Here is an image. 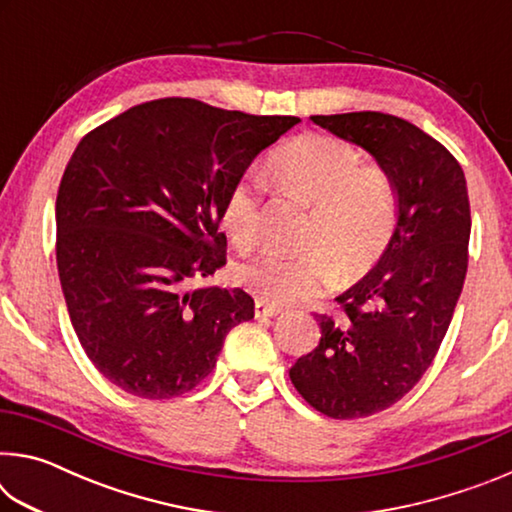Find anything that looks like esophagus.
I'll list each match as a JSON object with an SVG mask.
<instances>
[{"mask_svg":"<svg viewBox=\"0 0 512 512\" xmlns=\"http://www.w3.org/2000/svg\"><path fill=\"white\" fill-rule=\"evenodd\" d=\"M277 314H280V309H277V307L266 305V302H262V300L255 302V318L264 320V318H273Z\"/></svg>","mask_w":512,"mask_h":512,"instance_id":"esophagus-1","label":"esophagus"}]
</instances>
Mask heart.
Listing matches in <instances>:
<instances>
[{"instance_id": "obj_1", "label": "heart", "mask_w": 512, "mask_h": 512, "mask_svg": "<svg viewBox=\"0 0 512 512\" xmlns=\"http://www.w3.org/2000/svg\"><path fill=\"white\" fill-rule=\"evenodd\" d=\"M275 192L309 210L296 257L257 255L235 268V280L268 305H296L323 293L332 280L348 284L375 268L395 237L400 192L393 173L336 137L305 133L268 160ZM264 180L239 178L225 196L221 219L239 250L257 244Z\"/></svg>"}]
</instances>
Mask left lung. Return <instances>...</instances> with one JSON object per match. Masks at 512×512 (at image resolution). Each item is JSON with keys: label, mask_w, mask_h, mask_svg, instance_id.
Masks as SVG:
<instances>
[{"label": "left lung", "mask_w": 512, "mask_h": 512, "mask_svg": "<svg viewBox=\"0 0 512 512\" xmlns=\"http://www.w3.org/2000/svg\"><path fill=\"white\" fill-rule=\"evenodd\" d=\"M311 121L375 155L400 192L386 255L336 298L341 316L316 314L320 341L289 370L309 406L357 420L400 402L436 357L467 273L470 198L461 164L411 121L372 110Z\"/></svg>", "instance_id": "obj_1"}]
</instances>
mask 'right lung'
<instances>
[{"label": "right lung", "instance_id": "obj_1", "mask_svg": "<svg viewBox=\"0 0 512 512\" xmlns=\"http://www.w3.org/2000/svg\"><path fill=\"white\" fill-rule=\"evenodd\" d=\"M298 121L167 97L76 146L56 196V264L74 332L110 384L144 400L192 391L255 316L246 291L189 284L225 264L230 187Z\"/></svg>", "mask_w": 512, "mask_h": 512}]
</instances>
